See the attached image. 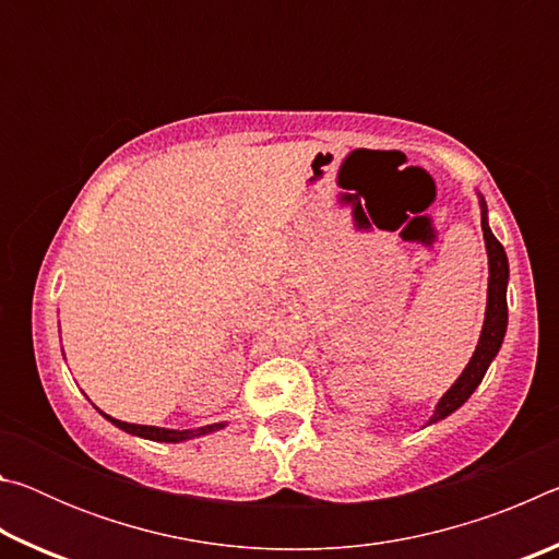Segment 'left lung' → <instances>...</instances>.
Instances as JSON below:
<instances>
[{
  "mask_svg": "<svg viewBox=\"0 0 559 559\" xmlns=\"http://www.w3.org/2000/svg\"><path fill=\"white\" fill-rule=\"evenodd\" d=\"M480 229H484L486 239V251H488V300H486V320L484 330H480V340L476 345V353H473L471 362L466 370L461 372L456 382L451 384V390L441 396L437 409L429 424L447 419L451 412H456L459 406L468 400V396L476 392V386L484 380L488 365L493 362L498 355L500 345H503L506 328H508V257L503 243H500L493 231L488 226V210L484 197H480Z\"/></svg>",
  "mask_w": 559,
  "mask_h": 559,
  "instance_id": "8db88e82",
  "label": "left lung"
}]
</instances>
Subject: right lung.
<instances>
[{
  "label": "right lung",
  "instance_id": "add662e5",
  "mask_svg": "<svg viewBox=\"0 0 559 559\" xmlns=\"http://www.w3.org/2000/svg\"><path fill=\"white\" fill-rule=\"evenodd\" d=\"M103 416H106L110 424H116V427L122 429V431L135 433V437H143V439H150V441H165V443H177V441H187V439H194V437H204V433L219 431V429L226 427L224 421H219V424H210V427L177 431V429H163V427H145V424H128V421L112 419V416H108V414H103Z\"/></svg>",
  "mask_w": 559,
  "mask_h": 559
}]
</instances>
